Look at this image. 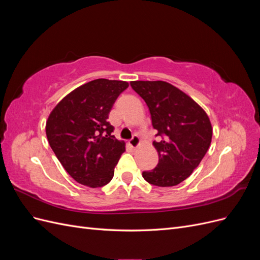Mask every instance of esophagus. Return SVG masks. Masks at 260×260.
Masks as SVG:
<instances>
[{"label": "esophagus", "mask_w": 260, "mask_h": 260, "mask_svg": "<svg viewBox=\"0 0 260 260\" xmlns=\"http://www.w3.org/2000/svg\"><path fill=\"white\" fill-rule=\"evenodd\" d=\"M140 138L138 137V136H133L132 138H131V140L129 141V144L131 145V147H133V148H137L139 145H140Z\"/></svg>", "instance_id": "esophagus-1"}]
</instances>
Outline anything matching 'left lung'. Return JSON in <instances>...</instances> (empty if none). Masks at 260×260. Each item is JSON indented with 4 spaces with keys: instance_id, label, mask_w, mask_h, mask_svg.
Returning a JSON list of instances; mask_svg holds the SVG:
<instances>
[{
    "instance_id": "1",
    "label": "left lung",
    "mask_w": 260,
    "mask_h": 260,
    "mask_svg": "<svg viewBox=\"0 0 260 260\" xmlns=\"http://www.w3.org/2000/svg\"><path fill=\"white\" fill-rule=\"evenodd\" d=\"M149 109L159 142L158 164L142 176L156 186H174L190 177L208 151L212 129L205 111L184 92L165 81H131Z\"/></svg>"
}]
</instances>
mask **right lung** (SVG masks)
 Returning <instances> with one entry per match:
<instances>
[{
  "label": "right lung",
  "instance_id": "1",
  "mask_svg": "<svg viewBox=\"0 0 260 260\" xmlns=\"http://www.w3.org/2000/svg\"><path fill=\"white\" fill-rule=\"evenodd\" d=\"M128 82L96 79L77 88L55 106L46 121V137L62 167L77 182L107 184L125 151L112 133L109 112Z\"/></svg>",
  "mask_w": 260,
  "mask_h": 260
}]
</instances>
